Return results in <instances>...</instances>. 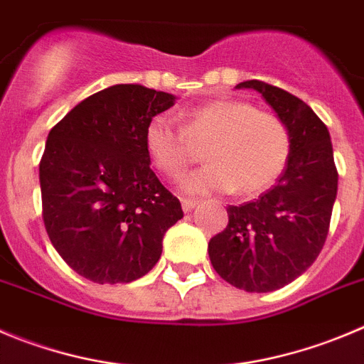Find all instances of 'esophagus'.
Instances as JSON below:
<instances>
[{
    "label": "esophagus",
    "mask_w": 364,
    "mask_h": 364,
    "mask_svg": "<svg viewBox=\"0 0 364 364\" xmlns=\"http://www.w3.org/2000/svg\"><path fill=\"white\" fill-rule=\"evenodd\" d=\"M181 206L185 212H190V210L198 206V201H196V199H181Z\"/></svg>",
    "instance_id": "obj_1"
}]
</instances>
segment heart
I'll list each match as a JSON object with an SVG mask.
<instances>
[{"instance_id":"b5f03b06","label":"heart","mask_w":364,"mask_h":364,"mask_svg":"<svg viewBox=\"0 0 364 364\" xmlns=\"http://www.w3.org/2000/svg\"><path fill=\"white\" fill-rule=\"evenodd\" d=\"M199 171L183 179V190L205 193H259L273 185L289 161V125L271 111L237 98L213 100L183 114L181 129L156 114L144 131V147L158 172L178 179L192 159V145H205Z\"/></svg>"}]
</instances>
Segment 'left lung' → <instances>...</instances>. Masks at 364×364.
Returning <instances> with one entry per match:
<instances>
[{"label": "left lung", "instance_id": "8db88e82", "mask_svg": "<svg viewBox=\"0 0 364 364\" xmlns=\"http://www.w3.org/2000/svg\"><path fill=\"white\" fill-rule=\"evenodd\" d=\"M237 87L259 91L289 125L293 147L277 185L259 199L228 206V226L208 242L213 269L247 293L291 284L323 250L338 193L328 129L294 95L262 80Z\"/></svg>", "mask_w": 364, "mask_h": 364}]
</instances>
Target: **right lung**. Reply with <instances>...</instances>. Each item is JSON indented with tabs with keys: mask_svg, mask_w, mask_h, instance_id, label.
<instances>
[{
	"mask_svg": "<svg viewBox=\"0 0 364 364\" xmlns=\"http://www.w3.org/2000/svg\"><path fill=\"white\" fill-rule=\"evenodd\" d=\"M174 97L140 84L91 95L52 127L39 163L44 228L57 253L97 284H127L161 257L181 203L152 172L144 131Z\"/></svg>",
	"mask_w": 364,
	"mask_h": 364,
	"instance_id": "obj_1",
	"label": "right lung"
}]
</instances>
